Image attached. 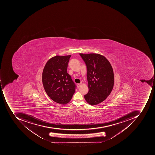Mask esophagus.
<instances>
[{"mask_svg":"<svg viewBox=\"0 0 155 155\" xmlns=\"http://www.w3.org/2000/svg\"><path fill=\"white\" fill-rule=\"evenodd\" d=\"M81 85V83H79V84H77V87H80Z\"/></svg>","mask_w":155,"mask_h":155,"instance_id":"34e87169","label":"esophagus"}]
</instances>
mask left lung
I'll use <instances>...</instances> for the list:
<instances>
[{
	"label": "left lung",
	"mask_w": 155,
	"mask_h": 155,
	"mask_svg": "<svg viewBox=\"0 0 155 155\" xmlns=\"http://www.w3.org/2000/svg\"><path fill=\"white\" fill-rule=\"evenodd\" d=\"M87 69L89 91L84 98L87 103L95 105L104 101L111 93L114 75L110 63L99 54H80Z\"/></svg>",
	"instance_id": "1"
}]
</instances>
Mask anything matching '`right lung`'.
<instances>
[{"label": "right lung", "instance_id": "right-lung-1", "mask_svg": "<svg viewBox=\"0 0 155 155\" xmlns=\"http://www.w3.org/2000/svg\"><path fill=\"white\" fill-rule=\"evenodd\" d=\"M71 55L56 56L44 68L42 83L46 93L55 102L66 104L75 93L76 86L67 72Z\"/></svg>", "mask_w": 155, "mask_h": 155}]
</instances>
